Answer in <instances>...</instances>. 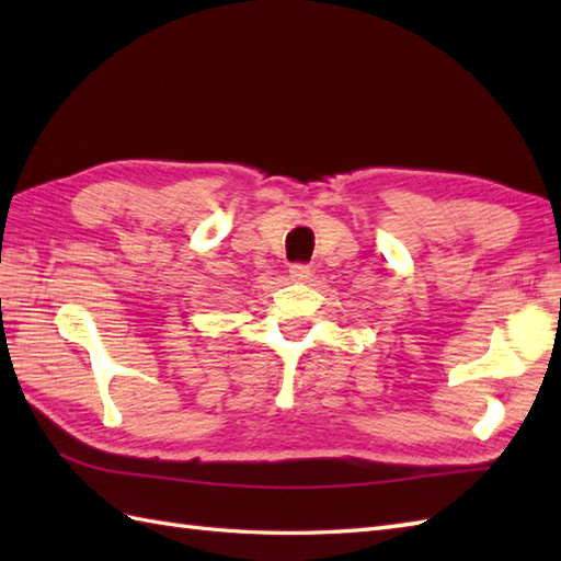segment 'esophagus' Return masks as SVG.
<instances>
[{
  "label": "esophagus",
  "instance_id": "obj_1",
  "mask_svg": "<svg viewBox=\"0 0 561 561\" xmlns=\"http://www.w3.org/2000/svg\"><path fill=\"white\" fill-rule=\"evenodd\" d=\"M311 267H308V265H291L289 267V279L291 282H308V279H311Z\"/></svg>",
  "mask_w": 561,
  "mask_h": 561
}]
</instances>
